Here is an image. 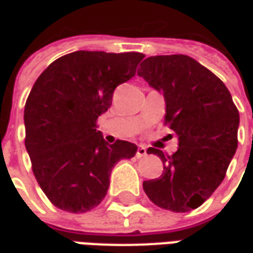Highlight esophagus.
I'll return each instance as SVG.
<instances>
[{
    "label": "esophagus",
    "mask_w": 253,
    "mask_h": 253,
    "mask_svg": "<svg viewBox=\"0 0 253 253\" xmlns=\"http://www.w3.org/2000/svg\"><path fill=\"white\" fill-rule=\"evenodd\" d=\"M147 155V148L144 146H139L137 148V152H136V157L137 158H143V157H146Z\"/></svg>",
    "instance_id": "1"
}]
</instances>
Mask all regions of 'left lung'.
I'll return each mask as SVG.
<instances>
[{
  "label": "left lung",
  "instance_id": "8db88e82",
  "mask_svg": "<svg viewBox=\"0 0 253 253\" xmlns=\"http://www.w3.org/2000/svg\"><path fill=\"white\" fill-rule=\"evenodd\" d=\"M137 75L164 94L166 123L180 146L171 157L147 150L162 159L164 173L144 181L143 189L161 209H198L221 185L237 150L240 114L232 95L221 79L188 55L148 57Z\"/></svg>",
  "mask_w": 253,
  "mask_h": 253
}]
</instances>
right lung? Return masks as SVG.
<instances>
[{
  "label": "right lung",
  "instance_id": "obj_1",
  "mask_svg": "<svg viewBox=\"0 0 253 253\" xmlns=\"http://www.w3.org/2000/svg\"><path fill=\"white\" fill-rule=\"evenodd\" d=\"M143 58L135 51H75L51 62L34 84L24 109L26 148L38 184L55 207L73 214L96 207L114 165L135 157L136 144H109L95 123Z\"/></svg>",
  "mask_w": 253,
  "mask_h": 253
}]
</instances>
